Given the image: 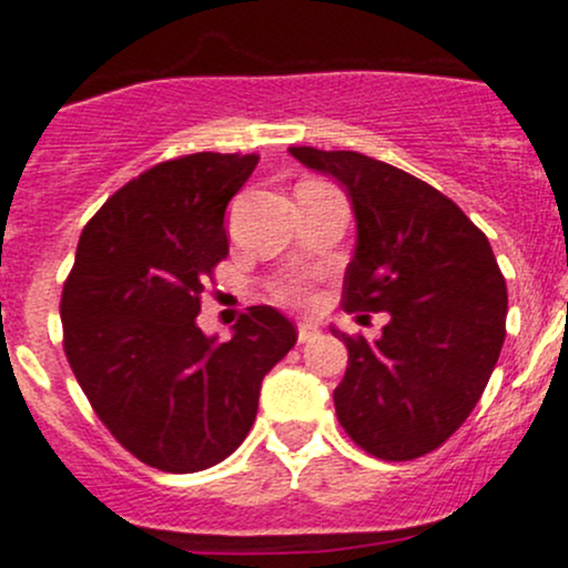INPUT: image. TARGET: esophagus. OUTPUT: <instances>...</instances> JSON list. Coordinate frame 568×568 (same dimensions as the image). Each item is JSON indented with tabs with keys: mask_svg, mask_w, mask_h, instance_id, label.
<instances>
[{
	"mask_svg": "<svg viewBox=\"0 0 568 568\" xmlns=\"http://www.w3.org/2000/svg\"><path fill=\"white\" fill-rule=\"evenodd\" d=\"M296 332H300V343H311L313 337L318 335V324H313V321H300V324H296Z\"/></svg>",
	"mask_w": 568,
	"mask_h": 568,
	"instance_id": "esophagus-1",
	"label": "esophagus"
}]
</instances>
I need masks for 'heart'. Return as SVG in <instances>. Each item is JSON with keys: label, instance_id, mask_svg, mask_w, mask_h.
<instances>
[{"label": "heart", "instance_id": "1", "mask_svg": "<svg viewBox=\"0 0 568 568\" xmlns=\"http://www.w3.org/2000/svg\"><path fill=\"white\" fill-rule=\"evenodd\" d=\"M277 296L283 302H296V305H302V302H307L311 291H307L305 280H291L288 285H283V288L277 291Z\"/></svg>", "mask_w": 568, "mask_h": 568}]
</instances>
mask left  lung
Instances as JSON below:
<instances>
[{
	"mask_svg": "<svg viewBox=\"0 0 568 568\" xmlns=\"http://www.w3.org/2000/svg\"><path fill=\"white\" fill-rule=\"evenodd\" d=\"M288 151L352 200L357 247L343 307L390 313L374 343L332 329L348 348L337 420L376 459L432 454L475 409L506 341L508 291L489 239L454 200L393 164L357 151Z\"/></svg>",
	"mask_w": 568,
	"mask_h": 568,
	"instance_id": "8db88e82",
	"label": "left lung"
}]
</instances>
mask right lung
<instances>
[{"label": "right lung", "instance_id": "add662e5", "mask_svg": "<svg viewBox=\"0 0 568 568\" xmlns=\"http://www.w3.org/2000/svg\"><path fill=\"white\" fill-rule=\"evenodd\" d=\"M255 164V153H192L136 175L84 225L62 288L79 387L112 437L164 473L227 459L255 423L263 376L296 343L266 305L242 313L225 343L197 326L227 257L225 209Z\"/></svg>", "mask_w": 568, "mask_h": 568}]
</instances>
